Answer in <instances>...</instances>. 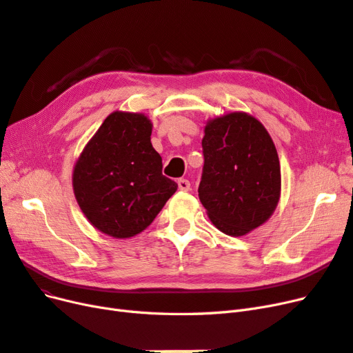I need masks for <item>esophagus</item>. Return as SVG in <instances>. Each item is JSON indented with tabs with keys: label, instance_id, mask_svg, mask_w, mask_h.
Returning <instances> with one entry per match:
<instances>
[{
	"label": "esophagus",
	"instance_id": "1",
	"mask_svg": "<svg viewBox=\"0 0 353 353\" xmlns=\"http://www.w3.org/2000/svg\"><path fill=\"white\" fill-rule=\"evenodd\" d=\"M177 185H179V189L180 190H185L188 192L190 189V181L188 179H179L177 180Z\"/></svg>",
	"mask_w": 353,
	"mask_h": 353
}]
</instances>
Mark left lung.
I'll return each mask as SVG.
<instances>
[{"label": "left lung", "instance_id": "left-lung-1", "mask_svg": "<svg viewBox=\"0 0 353 353\" xmlns=\"http://www.w3.org/2000/svg\"><path fill=\"white\" fill-rule=\"evenodd\" d=\"M203 167L198 188L210 220L230 236L264 224L280 198L281 176L268 132L246 112H230L207 123Z\"/></svg>", "mask_w": 353, "mask_h": 353}]
</instances>
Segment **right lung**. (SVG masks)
<instances>
[{
    "label": "right lung",
    "mask_w": 353,
    "mask_h": 353,
    "mask_svg": "<svg viewBox=\"0 0 353 353\" xmlns=\"http://www.w3.org/2000/svg\"><path fill=\"white\" fill-rule=\"evenodd\" d=\"M143 114L116 111L85 146L73 189L85 217L102 233L126 239L141 233L163 210L177 183L163 176Z\"/></svg>",
    "instance_id": "obj_1"
}]
</instances>
